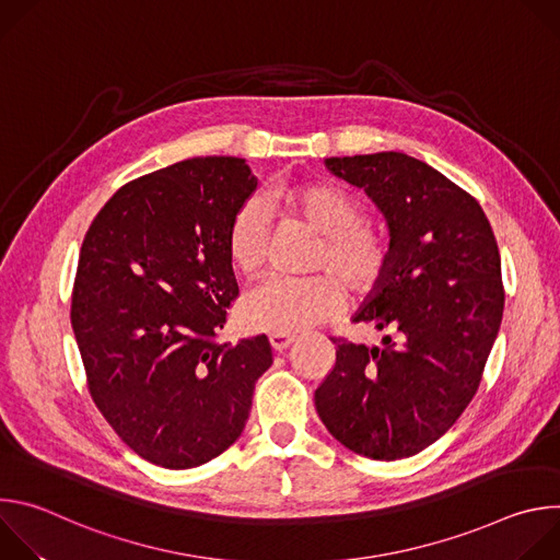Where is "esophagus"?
I'll return each mask as SVG.
<instances>
[{
	"label": "esophagus",
	"instance_id": "obj_1",
	"mask_svg": "<svg viewBox=\"0 0 560 560\" xmlns=\"http://www.w3.org/2000/svg\"><path fill=\"white\" fill-rule=\"evenodd\" d=\"M294 337L292 335H285V332H272L270 335V343L275 348V352H283L288 346H292Z\"/></svg>",
	"mask_w": 560,
	"mask_h": 560
}]
</instances>
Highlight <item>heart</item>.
I'll use <instances>...</instances> for the list:
<instances>
[{
  "label": "heart",
  "mask_w": 560,
  "mask_h": 560,
  "mask_svg": "<svg viewBox=\"0 0 560 560\" xmlns=\"http://www.w3.org/2000/svg\"><path fill=\"white\" fill-rule=\"evenodd\" d=\"M288 217L324 234L314 270L337 273L352 294L374 292L392 268V238L381 223L363 219L357 195L332 182H303L281 195ZM272 219L259 197L236 208L225 230L232 268L244 279H257L270 259ZM324 272L307 279L272 277L253 290L244 303V322L268 332H299L328 322L343 305V287Z\"/></svg>",
  "instance_id": "heart-1"
}]
</instances>
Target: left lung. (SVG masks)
<instances>
[{"label": "left lung", "mask_w": 560, "mask_h": 560, "mask_svg": "<svg viewBox=\"0 0 560 560\" xmlns=\"http://www.w3.org/2000/svg\"><path fill=\"white\" fill-rule=\"evenodd\" d=\"M385 214L392 268L354 314L383 348L332 337L337 361L314 392L328 432L376 460L412 456L469 406L501 328L505 290L478 201L404 152L326 159Z\"/></svg>", "instance_id": "left-lung-1"}]
</instances>
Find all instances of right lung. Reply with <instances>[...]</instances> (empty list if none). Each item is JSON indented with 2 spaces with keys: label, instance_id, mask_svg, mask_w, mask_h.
Returning a JSON list of instances; mask_svg holds the SVG:
<instances>
[{
  "label": "right lung",
  "instance_id": "1",
  "mask_svg": "<svg viewBox=\"0 0 560 560\" xmlns=\"http://www.w3.org/2000/svg\"><path fill=\"white\" fill-rule=\"evenodd\" d=\"M257 188L246 159L195 156L121 186L79 255L70 324L95 406L141 458L188 469L244 432L266 335L219 341L238 294L225 230Z\"/></svg>",
  "mask_w": 560,
  "mask_h": 560
}]
</instances>
